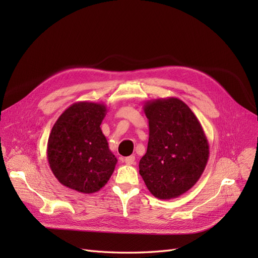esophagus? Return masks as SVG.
<instances>
[{"label":"esophagus","mask_w":258,"mask_h":258,"mask_svg":"<svg viewBox=\"0 0 258 258\" xmlns=\"http://www.w3.org/2000/svg\"><path fill=\"white\" fill-rule=\"evenodd\" d=\"M123 161L127 163V165H135V162H136V157L134 155H131V156H128V157H126L123 159Z\"/></svg>","instance_id":"1"}]
</instances>
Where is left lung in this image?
<instances>
[{
	"instance_id": "8db88e82",
	"label": "left lung",
	"mask_w": 258,
	"mask_h": 258,
	"mask_svg": "<svg viewBox=\"0 0 258 258\" xmlns=\"http://www.w3.org/2000/svg\"><path fill=\"white\" fill-rule=\"evenodd\" d=\"M150 138L139 169L153 196L172 199L198 182L209 159V143L198 118L182 100H150L143 106Z\"/></svg>"
}]
</instances>
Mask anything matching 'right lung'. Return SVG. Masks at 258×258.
Wrapping results in <instances>:
<instances>
[{
    "label": "right lung",
    "instance_id": "right-lung-1",
    "mask_svg": "<svg viewBox=\"0 0 258 258\" xmlns=\"http://www.w3.org/2000/svg\"><path fill=\"white\" fill-rule=\"evenodd\" d=\"M106 112L103 103L81 101L69 106L54 122L48 138L47 159L62 185L92 194L108 182L117 158L100 128Z\"/></svg>",
    "mask_w": 258,
    "mask_h": 258
}]
</instances>
